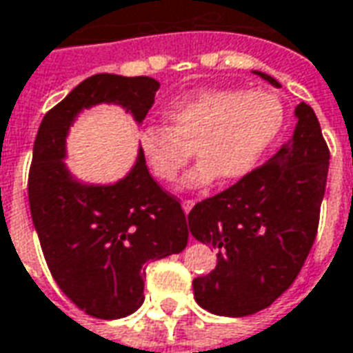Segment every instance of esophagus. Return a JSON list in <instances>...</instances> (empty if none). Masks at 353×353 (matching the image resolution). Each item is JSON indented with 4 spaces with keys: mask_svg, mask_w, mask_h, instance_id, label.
Wrapping results in <instances>:
<instances>
[{
    "mask_svg": "<svg viewBox=\"0 0 353 353\" xmlns=\"http://www.w3.org/2000/svg\"><path fill=\"white\" fill-rule=\"evenodd\" d=\"M194 204H196L194 200H183V202H181V206H183V212H185V214H189V212H191L192 206H194Z\"/></svg>",
    "mask_w": 353,
    "mask_h": 353,
    "instance_id": "obj_1",
    "label": "esophagus"
}]
</instances>
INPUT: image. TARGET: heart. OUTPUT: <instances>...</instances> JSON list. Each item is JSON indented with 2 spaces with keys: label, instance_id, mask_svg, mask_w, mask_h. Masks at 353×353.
Segmentation results:
<instances>
[{
  "label": "heart",
  "instance_id": "1",
  "mask_svg": "<svg viewBox=\"0 0 353 353\" xmlns=\"http://www.w3.org/2000/svg\"><path fill=\"white\" fill-rule=\"evenodd\" d=\"M170 124H149L139 132V149L161 181H176L192 157L200 161L185 185L200 187L219 176L236 181L252 172L283 123L280 98L266 90H208L172 103Z\"/></svg>",
  "mask_w": 353,
  "mask_h": 353
}]
</instances>
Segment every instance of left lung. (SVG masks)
Masks as SVG:
<instances>
[{
  "label": "left lung",
  "mask_w": 353,
  "mask_h": 353,
  "mask_svg": "<svg viewBox=\"0 0 353 353\" xmlns=\"http://www.w3.org/2000/svg\"><path fill=\"white\" fill-rule=\"evenodd\" d=\"M274 87L280 83L255 72ZM293 138L265 164L187 217L189 232L217 250V266L194 278L204 310L242 318L263 310L289 289L316 240L325 194L329 149L314 109L295 108Z\"/></svg>",
  "instance_id": "obj_1"
}]
</instances>
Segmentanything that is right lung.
<instances>
[{
	"label": "right lung",
	"instance_id": "1",
	"mask_svg": "<svg viewBox=\"0 0 353 353\" xmlns=\"http://www.w3.org/2000/svg\"><path fill=\"white\" fill-rule=\"evenodd\" d=\"M159 81L98 73L43 117L34 141L28 199L52 278L81 310L119 319L143 303L149 261L183 252L189 230L179 200L154 181L139 149L113 185H87L65 168V138L83 109L117 103L141 123Z\"/></svg>",
	"mask_w": 353,
	"mask_h": 353
}]
</instances>
